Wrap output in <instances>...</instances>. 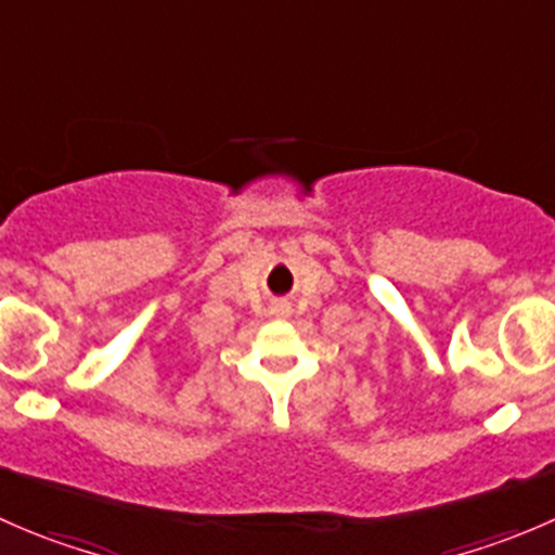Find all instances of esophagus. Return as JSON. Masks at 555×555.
<instances>
[{
  "instance_id": "esophagus-1",
  "label": "esophagus",
  "mask_w": 555,
  "mask_h": 555,
  "mask_svg": "<svg viewBox=\"0 0 555 555\" xmlns=\"http://www.w3.org/2000/svg\"><path fill=\"white\" fill-rule=\"evenodd\" d=\"M273 311H276L279 317H289V306L287 304H276V306H273Z\"/></svg>"
}]
</instances>
